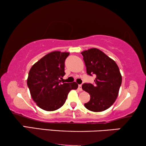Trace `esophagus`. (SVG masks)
<instances>
[{
    "instance_id": "34e87169",
    "label": "esophagus",
    "mask_w": 146,
    "mask_h": 146,
    "mask_svg": "<svg viewBox=\"0 0 146 146\" xmlns=\"http://www.w3.org/2000/svg\"><path fill=\"white\" fill-rule=\"evenodd\" d=\"M78 90L80 91H82V84L78 85Z\"/></svg>"
}]
</instances>
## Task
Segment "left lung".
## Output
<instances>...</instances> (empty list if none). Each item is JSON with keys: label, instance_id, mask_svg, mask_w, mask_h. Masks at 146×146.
<instances>
[{"label": "left lung", "instance_id": "1", "mask_svg": "<svg viewBox=\"0 0 146 146\" xmlns=\"http://www.w3.org/2000/svg\"><path fill=\"white\" fill-rule=\"evenodd\" d=\"M88 75L94 74V84H84L83 90L89 93L90 100L84 104L89 110L99 112L114 103L121 84V75L114 60L97 48L81 52Z\"/></svg>", "mask_w": 146, "mask_h": 146}]
</instances>
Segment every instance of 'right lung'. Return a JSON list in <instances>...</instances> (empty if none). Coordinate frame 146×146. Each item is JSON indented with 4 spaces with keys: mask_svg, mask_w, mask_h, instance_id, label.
I'll return each mask as SVG.
<instances>
[{
    "mask_svg": "<svg viewBox=\"0 0 146 146\" xmlns=\"http://www.w3.org/2000/svg\"><path fill=\"white\" fill-rule=\"evenodd\" d=\"M69 52L54 51L39 60L30 70L27 79L32 98L46 111H54L65 103L69 92L78 85L61 83L65 74L64 62Z\"/></svg>",
    "mask_w": 146,
    "mask_h": 146,
    "instance_id": "obj_1",
    "label": "right lung"
}]
</instances>
